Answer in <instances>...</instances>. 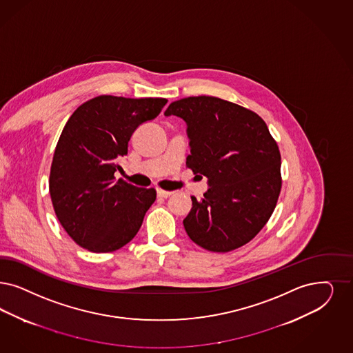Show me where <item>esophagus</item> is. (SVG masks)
Segmentation results:
<instances>
[{
    "label": "esophagus",
    "instance_id": "1",
    "mask_svg": "<svg viewBox=\"0 0 353 353\" xmlns=\"http://www.w3.org/2000/svg\"><path fill=\"white\" fill-rule=\"evenodd\" d=\"M157 194L159 197H169V196L172 195L171 191H165V190H161V188H158Z\"/></svg>",
    "mask_w": 353,
    "mask_h": 353
}]
</instances>
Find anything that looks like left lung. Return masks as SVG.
<instances>
[{
	"mask_svg": "<svg viewBox=\"0 0 353 353\" xmlns=\"http://www.w3.org/2000/svg\"><path fill=\"white\" fill-rule=\"evenodd\" d=\"M187 123L185 165L208 178L209 190L183 220L188 236L213 252L248 243L274 213L281 190V156L264 120L216 97H188L165 111Z\"/></svg>",
	"mask_w": 353,
	"mask_h": 353,
	"instance_id": "obj_1",
	"label": "left lung"
}]
</instances>
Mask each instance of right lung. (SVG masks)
Instances as JSON below:
<instances>
[{"label":"right lung","mask_w":353,"mask_h":353,"mask_svg":"<svg viewBox=\"0 0 353 353\" xmlns=\"http://www.w3.org/2000/svg\"><path fill=\"white\" fill-rule=\"evenodd\" d=\"M166 103L165 98L99 95L66 121L53 154L50 194L61 226L81 248L111 252L141 228L156 190L115 181L114 174L132 133L157 118Z\"/></svg>","instance_id":"add662e5"}]
</instances>
